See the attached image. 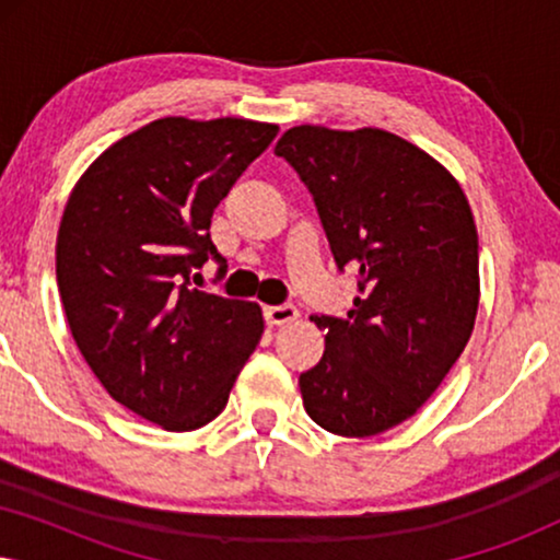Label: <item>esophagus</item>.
<instances>
[{
  "label": "esophagus",
  "instance_id": "34e87169",
  "mask_svg": "<svg viewBox=\"0 0 560 560\" xmlns=\"http://www.w3.org/2000/svg\"><path fill=\"white\" fill-rule=\"evenodd\" d=\"M295 318H298V308H295V305H290V303L267 305V308H265V320L270 326H285Z\"/></svg>",
  "mask_w": 560,
  "mask_h": 560
}]
</instances>
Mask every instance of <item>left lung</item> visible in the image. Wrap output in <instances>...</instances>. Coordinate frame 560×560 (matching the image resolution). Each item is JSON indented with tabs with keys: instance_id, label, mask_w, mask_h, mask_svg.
<instances>
[{
	"instance_id": "8db88e82",
	"label": "left lung",
	"mask_w": 560,
	"mask_h": 560,
	"mask_svg": "<svg viewBox=\"0 0 560 560\" xmlns=\"http://www.w3.org/2000/svg\"><path fill=\"white\" fill-rule=\"evenodd\" d=\"M316 203L336 267L357 270L347 318L311 316L326 351L303 372V408L366 439L416 416L469 341L479 236L446 167L385 129L301 125L275 144Z\"/></svg>"
}]
</instances>
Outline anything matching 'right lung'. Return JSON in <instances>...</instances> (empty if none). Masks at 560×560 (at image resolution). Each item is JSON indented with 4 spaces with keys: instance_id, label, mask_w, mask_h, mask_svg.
<instances>
[{
    "instance_id": "add662e5",
    "label": "right lung",
    "mask_w": 560,
    "mask_h": 560,
    "mask_svg": "<svg viewBox=\"0 0 560 560\" xmlns=\"http://www.w3.org/2000/svg\"><path fill=\"white\" fill-rule=\"evenodd\" d=\"M278 125L165 117L102 152L68 198L56 278L73 341L106 393L165 431H196L226 408L265 331L257 303L190 285L226 259L213 209L270 148Z\"/></svg>"
}]
</instances>
